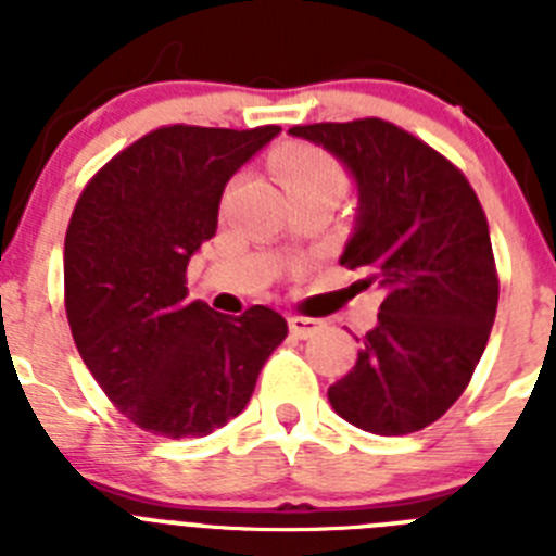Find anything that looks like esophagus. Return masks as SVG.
Instances as JSON below:
<instances>
[{
    "label": "esophagus",
    "instance_id": "1",
    "mask_svg": "<svg viewBox=\"0 0 556 556\" xmlns=\"http://www.w3.org/2000/svg\"><path fill=\"white\" fill-rule=\"evenodd\" d=\"M320 328H323V323L314 320V317H301V314L289 317V331H292L298 339H308L312 333L320 331Z\"/></svg>",
    "mask_w": 556,
    "mask_h": 556
}]
</instances>
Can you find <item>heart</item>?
Segmentation results:
<instances>
[{
    "instance_id": "1",
    "label": "heart",
    "mask_w": 556,
    "mask_h": 556,
    "mask_svg": "<svg viewBox=\"0 0 556 556\" xmlns=\"http://www.w3.org/2000/svg\"><path fill=\"white\" fill-rule=\"evenodd\" d=\"M275 175L283 184L289 194L308 189H337L342 191L345 186V175L342 166L328 155V152L317 150V147H283L273 159Z\"/></svg>"
}]
</instances>
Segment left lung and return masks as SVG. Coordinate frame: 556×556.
Wrapping results in <instances>:
<instances>
[{
  "instance_id": "left-lung-1",
  "label": "left lung",
  "mask_w": 556,
  "mask_h": 556,
  "mask_svg": "<svg viewBox=\"0 0 556 556\" xmlns=\"http://www.w3.org/2000/svg\"><path fill=\"white\" fill-rule=\"evenodd\" d=\"M351 169L358 217L339 264L362 269L384 301L353 370L328 387L339 417L401 437L445 415L465 392L498 308L484 208L445 155L384 119L289 127Z\"/></svg>"
}]
</instances>
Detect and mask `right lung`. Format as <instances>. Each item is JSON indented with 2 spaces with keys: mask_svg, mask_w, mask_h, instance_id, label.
Instances as JSON below:
<instances>
[{
  "mask_svg": "<svg viewBox=\"0 0 556 556\" xmlns=\"http://www.w3.org/2000/svg\"><path fill=\"white\" fill-rule=\"evenodd\" d=\"M281 132L169 125L113 155L88 180L63 244L66 317L111 404L152 434L205 437L248 406L287 320L189 301L186 267L217 233L239 166Z\"/></svg>",
  "mask_w": 556,
  "mask_h": 556,
  "instance_id": "obj_1",
  "label": "right lung"
}]
</instances>
